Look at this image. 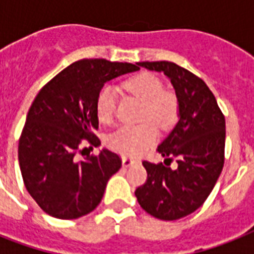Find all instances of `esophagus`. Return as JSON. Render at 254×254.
Masks as SVG:
<instances>
[{"label": "esophagus", "mask_w": 254, "mask_h": 254, "mask_svg": "<svg viewBox=\"0 0 254 254\" xmlns=\"http://www.w3.org/2000/svg\"><path fill=\"white\" fill-rule=\"evenodd\" d=\"M134 163H137V162H135V161H134V159L127 158V157H124V158H123V167H125V169H127V167L133 166Z\"/></svg>", "instance_id": "1"}]
</instances>
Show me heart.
Returning a JSON list of instances; mask_svg holds the SVG:
<instances>
[{
    "instance_id": "1",
    "label": "heart",
    "mask_w": 254,
    "mask_h": 254,
    "mask_svg": "<svg viewBox=\"0 0 254 254\" xmlns=\"http://www.w3.org/2000/svg\"><path fill=\"white\" fill-rule=\"evenodd\" d=\"M127 91L145 103L143 119H151L158 127H171L178 116L177 97L163 91L162 81L153 73H141L127 81ZM117 92L104 85L96 100V113L100 121L109 123L116 112ZM157 138V129L151 121L139 125H123L109 135L112 149L125 155H137L146 150Z\"/></svg>"
}]
</instances>
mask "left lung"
<instances>
[{
    "instance_id": "8db88e82",
    "label": "left lung",
    "mask_w": 254,
    "mask_h": 254,
    "mask_svg": "<svg viewBox=\"0 0 254 254\" xmlns=\"http://www.w3.org/2000/svg\"><path fill=\"white\" fill-rule=\"evenodd\" d=\"M137 65L163 72L175 89L178 123L157 150L165 157V164L175 156L178 166L171 169L143 161L147 179L134 193L151 216L177 220L196 211L220 177L225 119L207 84L190 71L171 62H139Z\"/></svg>"
}]
</instances>
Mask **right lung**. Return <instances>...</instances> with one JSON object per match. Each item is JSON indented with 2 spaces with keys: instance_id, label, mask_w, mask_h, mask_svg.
<instances>
[{
  "instance_id": "add662e5",
  "label": "right lung",
  "mask_w": 254,
  "mask_h": 254,
  "mask_svg": "<svg viewBox=\"0 0 254 254\" xmlns=\"http://www.w3.org/2000/svg\"><path fill=\"white\" fill-rule=\"evenodd\" d=\"M130 63L105 59L75 62L42 88L26 116L18 145L22 178L34 200L58 219H77L100 204L109 178L121 167L116 153L76 158L83 138L100 139L96 100L112 79L138 71Z\"/></svg>"
}]
</instances>
